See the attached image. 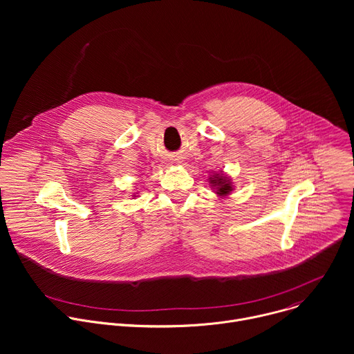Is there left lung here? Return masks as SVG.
<instances>
[{"label": "left lung", "mask_w": 354, "mask_h": 354, "mask_svg": "<svg viewBox=\"0 0 354 354\" xmlns=\"http://www.w3.org/2000/svg\"><path fill=\"white\" fill-rule=\"evenodd\" d=\"M210 183L217 189V193H218L220 196H227V194H230L231 190H232L231 180H230L227 176H224L223 174H221V175H220V174L213 175V178H210Z\"/></svg>", "instance_id": "1"}]
</instances>
